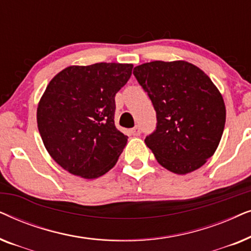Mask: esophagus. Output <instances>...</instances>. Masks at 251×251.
I'll return each mask as SVG.
<instances>
[{"instance_id": "esophagus-1", "label": "esophagus", "mask_w": 251, "mask_h": 251, "mask_svg": "<svg viewBox=\"0 0 251 251\" xmlns=\"http://www.w3.org/2000/svg\"><path fill=\"white\" fill-rule=\"evenodd\" d=\"M131 133L133 136H139L140 135V128L138 126H136L135 128L131 129Z\"/></svg>"}]
</instances>
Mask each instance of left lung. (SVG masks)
<instances>
[{"instance_id": "left-lung-1", "label": "left lung", "mask_w": 251, "mask_h": 251, "mask_svg": "<svg viewBox=\"0 0 251 251\" xmlns=\"http://www.w3.org/2000/svg\"><path fill=\"white\" fill-rule=\"evenodd\" d=\"M133 75L156 112V129L145 144L171 173L186 175L214 155L224 131L226 108L203 71L185 60L145 63Z\"/></svg>"}]
</instances>
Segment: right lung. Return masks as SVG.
<instances>
[{
  "label": "right lung",
  "mask_w": 251,
  "mask_h": 251,
  "mask_svg": "<svg viewBox=\"0 0 251 251\" xmlns=\"http://www.w3.org/2000/svg\"><path fill=\"white\" fill-rule=\"evenodd\" d=\"M132 67L70 66L49 82L37 106V128L48 153L68 173L94 179L118 162L128 136L115 126V95Z\"/></svg>",
  "instance_id": "obj_1"
}]
</instances>
